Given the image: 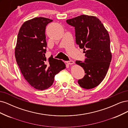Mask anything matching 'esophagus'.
I'll list each match as a JSON object with an SVG mask.
<instances>
[{
	"label": "esophagus",
	"mask_w": 128,
	"mask_h": 128,
	"mask_svg": "<svg viewBox=\"0 0 128 128\" xmlns=\"http://www.w3.org/2000/svg\"><path fill=\"white\" fill-rule=\"evenodd\" d=\"M66 63H67L68 64H74V61H72V60H70V61H67Z\"/></svg>",
	"instance_id": "obj_1"
}]
</instances>
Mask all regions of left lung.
<instances>
[{
    "label": "left lung",
    "instance_id": "1",
    "mask_svg": "<svg viewBox=\"0 0 128 128\" xmlns=\"http://www.w3.org/2000/svg\"><path fill=\"white\" fill-rule=\"evenodd\" d=\"M66 22L75 27L76 44L86 54L84 62L76 61L86 73L78 83L84 88H94L104 78L112 60L109 34L99 19L94 16L81 15Z\"/></svg>",
    "mask_w": 128,
    "mask_h": 128
}]
</instances>
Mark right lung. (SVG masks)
Masks as SVG:
<instances>
[{
  "instance_id": "right-lung-1",
  "label": "right lung",
  "mask_w": 128,
  "mask_h": 128,
  "mask_svg": "<svg viewBox=\"0 0 128 128\" xmlns=\"http://www.w3.org/2000/svg\"><path fill=\"white\" fill-rule=\"evenodd\" d=\"M51 19L35 18L22 25L18 35L15 56L26 80L38 90H44L53 83L54 76L66 68L64 62L52 56L47 60L45 53L46 26Z\"/></svg>"
}]
</instances>
